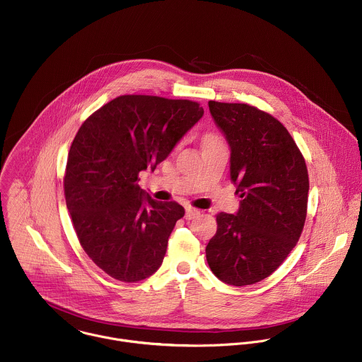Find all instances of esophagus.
<instances>
[{
	"mask_svg": "<svg viewBox=\"0 0 362 362\" xmlns=\"http://www.w3.org/2000/svg\"><path fill=\"white\" fill-rule=\"evenodd\" d=\"M199 214H201L199 209H195V208L188 206V208L185 209V219H194V218H197Z\"/></svg>",
	"mask_w": 362,
	"mask_h": 362,
	"instance_id": "34e87169",
	"label": "esophagus"
}]
</instances>
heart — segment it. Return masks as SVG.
<instances>
[{"label":"heart","instance_id":"b5f03b06","mask_svg":"<svg viewBox=\"0 0 362 362\" xmlns=\"http://www.w3.org/2000/svg\"><path fill=\"white\" fill-rule=\"evenodd\" d=\"M211 137H216V136H214V134H211V136H208L206 139H211Z\"/></svg>","mask_w":362,"mask_h":362}]
</instances>
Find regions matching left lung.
<instances>
[{
  "label": "left lung",
  "mask_w": 362,
  "mask_h": 362,
  "mask_svg": "<svg viewBox=\"0 0 362 362\" xmlns=\"http://www.w3.org/2000/svg\"><path fill=\"white\" fill-rule=\"evenodd\" d=\"M208 105L230 146V178L242 201L236 215L216 214L206 260L219 280L255 284L270 276L300 239L308 201L305 160L272 115L246 103Z\"/></svg>",
  "instance_id": "left-lung-1"
}]
</instances>
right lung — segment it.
<instances>
[{
    "instance_id": "add662e5",
    "label": "right lung",
    "mask_w": 362,
    "mask_h": 362,
    "mask_svg": "<svg viewBox=\"0 0 362 362\" xmlns=\"http://www.w3.org/2000/svg\"><path fill=\"white\" fill-rule=\"evenodd\" d=\"M202 115L198 102L123 95L78 130L64 177L66 206L81 246L110 277L134 283L161 266L185 209L144 197L139 173L165 160Z\"/></svg>"
}]
</instances>
